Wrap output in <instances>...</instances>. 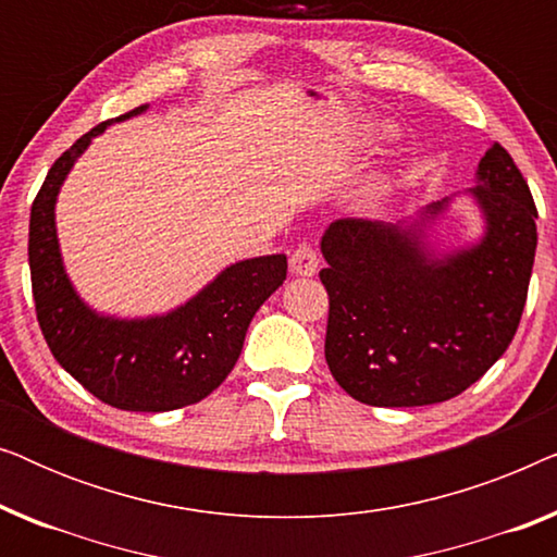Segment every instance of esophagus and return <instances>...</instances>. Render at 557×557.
Here are the masks:
<instances>
[{
  "instance_id": "34e87169",
  "label": "esophagus",
  "mask_w": 557,
  "mask_h": 557,
  "mask_svg": "<svg viewBox=\"0 0 557 557\" xmlns=\"http://www.w3.org/2000/svg\"><path fill=\"white\" fill-rule=\"evenodd\" d=\"M288 265H292V273H296V276H314L319 269L317 250L307 246V243H301L292 253V258H288Z\"/></svg>"
}]
</instances>
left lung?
I'll return each instance as SVG.
<instances>
[{
    "instance_id": "obj_1",
    "label": "left lung",
    "mask_w": 557,
    "mask_h": 557,
    "mask_svg": "<svg viewBox=\"0 0 557 557\" xmlns=\"http://www.w3.org/2000/svg\"><path fill=\"white\" fill-rule=\"evenodd\" d=\"M476 243L436 250L429 227L451 197L410 223L342 218L322 235L330 294L324 357L342 391L377 408L444 403L505 355L535 263V202L505 147L492 144L467 193Z\"/></svg>"
}]
</instances>
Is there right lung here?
<instances>
[{"label": "right lung", "mask_w": 557, "mask_h": 557, "mask_svg": "<svg viewBox=\"0 0 557 557\" xmlns=\"http://www.w3.org/2000/svg\"><path fill=\"white\" fill-rule=\"evenodd\" d=\"M149 106L124 113L126 121ZM113 121L83 134L50 166L29 212V276L37 322L60 368L98 400L121 410L164 413L215 391L238 362L250 319L284 284L286 256H258L220 271L182 307L157 317L98 314L75 292L60 256L55 202L67 172Z\"/></svg>", "instance_id": "obj_1"}]
</instances>
